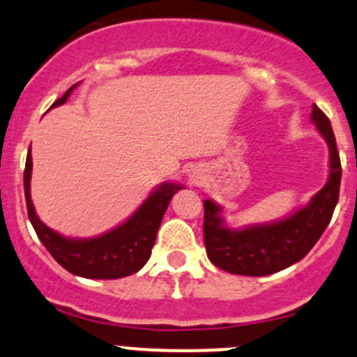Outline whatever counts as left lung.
<instances>
[{"label": "left lung", "instance_id": "left-lung-1", "mask_svg": "<svg viewBox=\"0 0 357 357\" xmlns=\"http://www.w3.org/2000/svg\"><path fill=\"white\" fill-rule=\"evenodd\" d=\"M311 121L328 143L330 176L326 185L305 207L289 218L243 229L226 228L221 207L215 202L204 200V242L212 264L233 275L266 276L295 264L316 245L338 202L342 165L328 117L312 105Z\"/></svg>", "mask_w": 357, "mask_h": 357}]
</instances>
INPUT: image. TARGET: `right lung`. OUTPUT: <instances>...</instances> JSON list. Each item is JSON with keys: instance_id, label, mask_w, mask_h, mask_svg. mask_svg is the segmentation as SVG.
Returning a JSON list of instances; mask_svg holds the SVG:
<instances>
[{"instance_id": "right-lung-1", "label": "right lung", "mask_w": 357, "mask_h": 357, "mask_svg": "<svg viewBox=\"0 0 357 357\" xmlns=\"http://www.w3.org/2000/svg\"><path fill=\"white\" fill-rule=\"evenodd\" d=\"M77 84L68 88L66 95L56 100L52 107L63 105ZM31 171L32 158L29 152L24 171V192L27 214L36 235L62 268L72 275L91 280L124 278L139 271L152 254L158 226L169 202L178 190L183 188L174 183H162L128 221L112 231L95 238H67L48 228L36 214L31 200Z\"/></svg>"}]
</instances>
